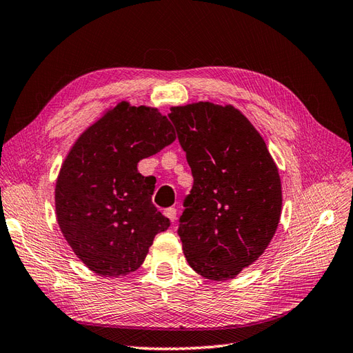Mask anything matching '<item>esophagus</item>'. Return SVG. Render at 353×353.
<instances>
[{"instance_id":"1","label":"esophagus","mask_w":353,"mask_h":353,"mask_svg":"<svg viewBox=\"0 0 353 353\" xmlns=\"http://www.w3.org/2000/svg\"><path fill=\"white\" fill-rule=\"evenodd\" d=\"M165 216H166L172 223H174V221L176 220V210H175V208H166V210H165Z\"/></svg>"}]
</instances>
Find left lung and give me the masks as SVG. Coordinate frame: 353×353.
I'll return each mask as SVG.
<instances>
[{
    "mask_svg": "<svg viewBox=\"0 0 353 353\" xmlns=\"http://www.w3.org/2000/svg\"><path fill=\"white\" fill-rule=\"evenodd\" d=\"M169 118L194 179L178 229L185 259L205 279H234L277 230L283 197L276 161L232 105L172 106Z\"/></svg>",
    "mask_w": 353,
    "mask_h": 353,
    "instance_id": "left-lung-1",
    "label": "left lung"
}]
</instances>
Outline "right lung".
I'll return each instance as SVG.
<instances>
[{
	"label": "right lung",
	"instance_id": "add662e5",
	"mask_svg": "<svg viewBox=\"0 0 353 353\" xmlns=\"http://www.w3.org/2000/svg\"><path fill=\"white\" fill-rule=\"evenodd\" d=\"M166 115L123 100L77 137L57 178V221L87 268L127 276L143 263L159 232L169 228L151 202L156 181L137 163L175 141Z\"/></svg>",
	"mask_w": 353,
	"mask_h": 353
}]
</instances>
